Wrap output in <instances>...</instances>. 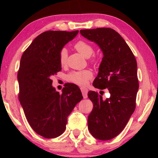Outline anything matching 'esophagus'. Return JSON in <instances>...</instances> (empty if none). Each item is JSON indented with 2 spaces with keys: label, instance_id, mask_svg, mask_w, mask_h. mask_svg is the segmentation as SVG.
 I'll return each instance as SVG.
<instances>
[{
  "label": "esophagus",
  "instance_id": "1",
  "mask_svg": "<svg viewBox=\"0 0 158 158\" xmlns=\"http://www.w3.org/2000/svg\"><path fill=\"white\" fill-rule=\"evenodd\" d=\"M80 89H81V93H82L83 98H84V99L87 98V97H88V95H87V93H88V89H86V88H84V87H81Z\"/></svg>",
  "mask_w": 158,
  "mask_h": 158
}]
</instances>
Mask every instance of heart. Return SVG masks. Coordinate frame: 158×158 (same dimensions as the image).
<instances>
[{"instance_id":"b5f03b06","label":"heart","mask_w":158,"mask_h":158,"mask_svg":"<svg viewBox=\"0 0 158 158\" xmlns=\"http://www.w3.org/2000/svg\"><path fill=\"white\" fill-rule=\"evenodd\" d=\"M74 49L85 58L90 57L94 52L92 45L84 40L77 42L74 44ZM67 58H68V52H67L65 48H63L59 53V62L61 65L63 66L65 65L67 63ZM97 61L98 58L95 56L92 58L91 62L96 63ZM92 77L93 74L91 72L85 69V70L83 71L72 72L67 75L66 79L67 81L72 83V84L79 85H84L89 82V80L91 79Z\"/></svg>"}]
</instances>
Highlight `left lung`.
I'll return each mask as SVG.
<instances>
[{
  "label": "left lung",
  "mask_w": 158,
  "mask_h": 158,
  "mask_svg": "<svg viewBox=\"0 0 158 158\" xmlns=\"http://www.w3.org/2000/svg\"><path fill=\"white\" fill-rule=\"evenodd\" d=\"M82 36L98 44L102 60L93 86L107 89L110 97L90 90L93 108L88 117V128L95 138L110 140L124 129L136 107L139 89L137 64L130 48L114 29L98 28L80 31Z\"/></svg>",
  "instance_id": "8db88e82"
}]
</instances>
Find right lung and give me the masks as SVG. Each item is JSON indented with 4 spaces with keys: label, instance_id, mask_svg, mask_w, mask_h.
I'll return each mask as SVG.
<instances>
[{
    "label": "right lung",
    "instance_id": "1",
    "mask_svg": "<svg viewBox=\"0 0 158 158\" xmlns=\"http://www.w3.org/2000/svg\"><path fill=\"white\" fill-rule=\"evenodd\" d=\"M78 33L44 32L34 39L21 58L17 74L19 100L32 129L44 138L62 135L67 118L83 98L75 84H67L62 93L52 85V77L61 70L60 50Z\"/></svg>",
    "mask_w": 158,
    "mask_h": 158
}]
</instances>
